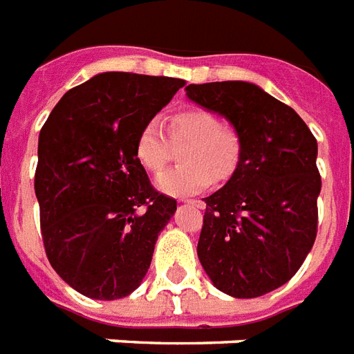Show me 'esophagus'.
Returning a JSON list of instances; mask_svg holds the SVG:
<instances>
[{
    "instance_id": "obj_1",
    "label": "esophagus",
    "mask_w": 354,
    "mask_h": 354,
    "mask_svg": "<svg viewBox=\"0 0 354 354\" xmlns=\"http://www.w3.org/2000/svg\"><path fill=\"white\" fill-rule=\"evenodd\" d=\"M183 202H189V204H193V206L198 207V209H204V207H206V202H204V201H195V198H191V201H185V198H183Z\"/></svg>"
}]
</instances>
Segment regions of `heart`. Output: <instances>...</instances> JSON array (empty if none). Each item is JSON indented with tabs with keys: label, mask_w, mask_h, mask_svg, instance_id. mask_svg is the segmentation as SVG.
Wrapping results in <instances>:
<instances>
[{
	"label": "heart",
	"mask_w": 354,
	"mask_h": 354,
	"mask_svg": "<svg viewBox=\"0 0 354 354\" xmlns=\"http://www.w3.org/2000/svg\"><path fill=\"white\" fill-rule=\"evenodd\" d=\"M169 136L158 118L142 124L135 137V158L148 172L158 174L169 165L174 145L182 150L183 165L158 178V187L174 196L196 195L212 183L225 182L234 174L241 139L232 126L221 122L213 111L201 105H187L169 117Z\"/></svg>",
	"instance_id": "obj_1"
}]
</instances>
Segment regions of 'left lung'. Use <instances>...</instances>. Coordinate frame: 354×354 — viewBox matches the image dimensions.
Listing matches in <instances>:
<instances>
[{"instance_id":"obj_1","label":"left lung","mask_w":354,"mask_h":354,"mask_svg":"<svg viewBox=\"0 0 354 354\" xmlns=\"http://www.w3.org/2000/svg\"><path fill=\"white\" fill-rule=\"evenodd\" d=\"M187 96L234 124L241 153L206 196L198 260L217 290L266 295L303 266L317 236V141L290 105L245 81L189 85Z\"/></svg>"}]
</instances>
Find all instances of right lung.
I'll return each mask as SVG.
<instances>
[{
	"label": "right lung",
	"instance_id": "right-lung-1",
	"mask_svg": "<svg viewBox=\"0 0 354 354\" xmlns=\"http://www.w3.org/2000/svg\"><path fill=\"white\" fill-rule=\"evenodd\" d=\"M183 80L105 72L70 88L40 129L35 193L51 267L81 295L113 301L145 279L176 201L135 158V137Z\"/></svg>",
	"mask_w": 354,
	"mask_h": 354
}]
</instances>
